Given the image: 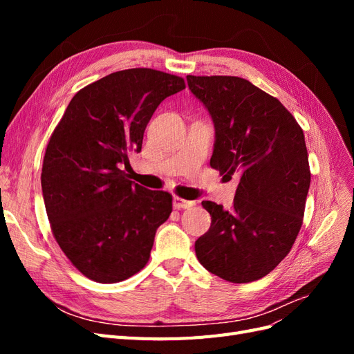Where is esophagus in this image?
Returning a JSON list of instances; mask_svg holds the SVG:
<instances>
[{
  "mask_svg": "<svg viewBox=\"0 0 354 354\" xmlns=\"http://www.w3.org/2000/svg\"><path fill=\"white\" fill-rule=\"evenodd\" d=\"M195 201H186L183 198H178V196H174L173 199V205L176 209H189L192 207H195Z\"/></svg>",
  "mask_w": 354,
  "mask_h": 354,
  "instance_id": "34e87169",
  "label": "esophagus"
}]
</instances>
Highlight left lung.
Listing matches in <instances>:
<instances>
[{
	"mask_svg": "<svg viewBox=\"0 0 354 354\" xmlns=\"http://www.w3.org/2000/svg\"><path fill=\"white\" fill-rule=\"evenodd\" d=\"M187 84L216 127L211 167L241 176L230 209L202 202L211 227L195 242L196 257L227 282L259 281L301 229L310 187L303 130L279 100L243 78L187 75Z\"/></svg>",
	"mask_w": 354,
	"mask_h": 354,
	"instance_id": "left-lung-1",
	"label": "left lung"
}]
</instances>
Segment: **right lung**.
<instances>
[{"label": "right lung", "mask_w": 354, "mask_h": 354, "mask_svg": "<svg viewBox=\"0 0 354 354\" xmlns=\"http://www.w3.org/2000/svg\"><path fill=\"white\" fill-rule=\"evenodd\" d=\"M186 88L149 68L113 72L81 88L53 131L41 186L50 227L88 279L116 283L147 264L155 233L173 211L168 192L128 178V153L142 151L159 103Z\"/></svg>", "instance_id": "obj_1"}]
</instances>
